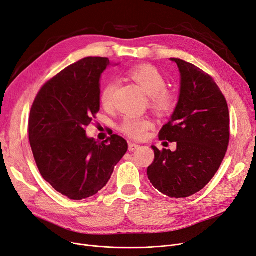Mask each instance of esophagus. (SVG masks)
Segmentation results:
<instances>
[{
	"instance_id": "34e87169",
	"label": "esophagus",
	"mask_w": 256,
	"mask_h": 256,
	"mask_svg": "<svg viewBox=\"0 0 256 256\" xmlns=\"http://www.w3.org/2000/svg\"><path fill=\"white\" fill-rule=\"evenodd\" d=\"M140 146L138 145V144H134V142H129V151H136L140 148Z\"/></svg>"
}]
</instances>
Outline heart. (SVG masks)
Returning <instances> with one entry per match:
<instances>
[{
	"mask_svg": "<svg viewBox=\"0 0 256 256\" xmlns=\"http://www.w3.org/2000/svg\"><path fill=\"white\" fill-rule=\"evenodd\" d=\"M126 74L149 96L151 107L158 114H167L176 108L178 98L172 91L166 89L167 80L156 67L140 65L129 69ZM116 89L114 80H109L102 89L100 100L104 107H111ZM152 127L153 122L148 118L128 116L122 120L120 129L127 136L140 140L144 138Z\"/></svg>",
	"mask_w": 256,
	"mask_h": 256,
	"instance_id": "heart-1",
	"label": "heart"
}]
</instances>
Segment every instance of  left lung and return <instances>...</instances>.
Returning a JSON list of instances; mask_svg holds the SVG:
<instances>
[{"label":"left lung","mask_w":256,"mask_h":256,"mask_svg":"<svg viewBox=\"0 0 256 256\" xmlns=\"http://www.w3.org/2000/svg\"><path fill=\"white\" fill-rule=\"evenodd\" d=\"M180 72V94L171 120L158 134L176 142V150H154L147 169L150 182L169 198H188L216 176L230 140L227 100L205 71L180 58H171Z\"/></svg>","instance_id":"8db88e82"}]
</instances>
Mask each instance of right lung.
<instances>
[{
    "label": "right lung",
    "mask_w": 256,
    "mask_h": 256,
    "mask_svg": "<svg viewBox=\"0 0 256 256\" xmlns=\"http://www.w3.org/2000/svg\"><path fill=\"white\" fill-rule=\"evenodd\" d=\"M107 58L89 56L66 67L38 92L28 120L38 171L58 192L80 200L96 194L127 152L118 134L98 142L86 128L100 111V78Z\"/></svg>",
    "instance_id": "1"
}]
</instances>
